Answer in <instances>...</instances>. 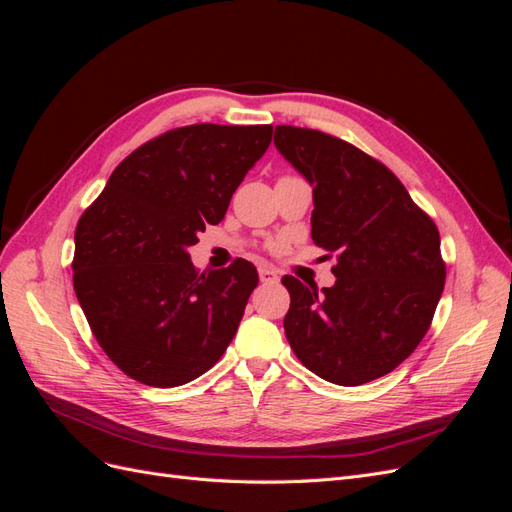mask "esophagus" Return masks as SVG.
I'll return each mask as SVG.
<instances>
[{
    "mask_svg": "<svg viewBox=\"0 0 512 512\" xmlns=\"http://www.w3.org/2000/svg\"><path fill=\"white\" fill-rule=\"evenodd\" d=\"M258 277H260V282H265V284H273L280 280V277H277V271H273L271 267H258Z\"/></svg>",
    "mask_w": 512,
    "mask_h": 512,
    "instance_id": "34e87169",
    "label": "esophagus"
}]
</instances>
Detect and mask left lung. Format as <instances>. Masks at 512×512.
<instances>
[{"instance_id":"1","label":"left lung","mask_w":512,"mask_h":512,"mask_svg":"<svg viewBox=\"0 0 512 512\" xmlns=\"http://www.w3.org/2000/svg\"><path fill=\"white\" fill-rule=\"evenodd\" d=\"M275 147L314 185L312 239L335 254V284L284 275L297 359L322 380L382 378L421 344L444 290L440 232L389 168L342 138L277 126Z\"/></svg>"}]
</instances>
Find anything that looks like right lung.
I'll list each match as a JSON object with an SVG mask.
<instances>
[{
  "instance_id": "add662e5",
  "label": "right lung",
  "mask_w": 512,
  "mask_h": 512,
  "mask_svg": "<svg viewBox=\"0 0 512 512\" xmlns=\"http://www.w3.org/2000/svg\"><path fill=\"white\" fill-rule=\"evenodd\" d=\"M273 126L168 130L134 149L74 232L72 280L85 318L123 374L181 386L222 359L258 271L243 258L198 273L188 247L220 224L267 151Z\"/></svg>"
}]
</instances>
